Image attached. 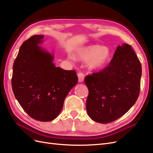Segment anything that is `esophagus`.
<instances>
[{"mask_svg":"<svg viewBox=\"0 0 153 153\" xmlns=\"http://www.w3.org/2000/svg\"><path fill=\"white\" fill-rule=\"evenodd\" d=\"M78 82H82L84 80V74L82 72H78Z\"/></svg>","mask_w":153,"mask_h":153,"instance_id":"1","label":"esophagus"}]
</instances>
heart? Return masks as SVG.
<instances>
[{
  "label": "heart",
  "mask_w": 153,
  "mask_h": 153,
  "mask_svg": "<svg viewBox=\"0 0 153 153\" xmlns=\"http://www.w3.org/2000/svg\"><path fill=\"white\" fill-rule=\"evenodd\" d=\"M78 56L84 61H87L90 69H99L105 67L109 63L112 52L108 47L94 45L80 50Z\"/></svg>",
  "instance_id": "1"
}]
</instances>
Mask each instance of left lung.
Instances as JSON below:
<instances>
[{
	"mask_svg": "<svg viewBox=\"0 0 153 153\" xmlns=\"http://www.w3.org/2000/svg\"><path fill=\"white\" fill-rule=\"evenodd\" d=\"M141 76V63L131 46H118L107 67L85 78L88 115L103 124L123 116L138 98Z\"/></svg>",
	"mask_w": 153,
	"mask_h": 153,
	"instance_id": "left-lung-1",
	"label": "left lung"
}]
</instances>
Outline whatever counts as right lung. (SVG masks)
<instances>
[{
  "label": "right lung",
  "instance_id": "obj_1",
  "mask_svg": "<svg viewBox=\"0 0 153 153\" xmlns=\"http://www.w3.org/2000/svg\"><path fill=\"white\" fill-rule=\"evenodd\" d=\"M44 36L34 35L23 43L13 67L14 95L29 116L39 121L56 118L64 100L78 82L74 70L55 67L53 55L42 48Z\"/></svg>",
  "mask_w": 153,
  "mask_h": 153
}]
</instances>
